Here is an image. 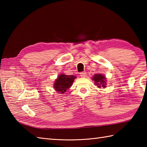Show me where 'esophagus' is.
<instances>
[{"label":"esophagus","instance_id":"1","mask_svg":"<svg viewBox=\"0 0 147 147\" xmlns=\"http://www.w3.org/2000/svg\"><path fill=\"white\" fill-rule=\"evenodd\" d=\"M80 76L82 78H86V73L85 72H82V73H80Z\"/></svg>","mask_w":147,"mask_h":147}]
</instances>
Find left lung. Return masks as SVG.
Returning a JSON list of instances; mask_svg holds the SVG:
<instances>
[{
    "mask_svg": "<svg viewBox=\"0 0 147 147\" xmlns=\"http://www.w3.org/2000/svg\"><path fill=\"white\" fill-rule=\"evenodd\" d=\"M92 80L94 81L95 85L97 86L98 88H105L107 85L106 78L102 74H95L92 77Z\"/></svg>",
    "mask_w": 147,
    "mask_h": 147,
    "instance_id": "left-lung-1",
    "label": "left lung"
}]
</instances>
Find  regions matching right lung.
Segmentation results:
<instances>
[{
	"mask_svg": "<svg viewBox=\"0 0 147 147\" xmlns=\"http://www.w3.org/2000/svg\"><path fill=\"white\" fill-rule=\"evenodd\" d=\"M76 78V76L74 75H66L65 74H61L55 80L54 88L57 92L64 94L72 86L74 80Z\"/></svg>",
	"mask_w": 147,
	"mask_h": 147,
	"instance_id": "obj_1",
	"label": "right lung"
}]
</instances>
